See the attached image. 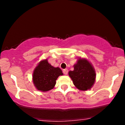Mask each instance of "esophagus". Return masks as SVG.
<instances>
[{
  "label": "esophagus",
  "mask_w": 125,
  "mask_h": 125,
  "mask_svg": "<svg viewBox=\"0 0 125 125\" xmlns=\"http://www.w3.org/2000/svg\"><path fill=\"white\" fill-rule=\"evenodd\" d=\"M63 74L65 75H67L68 73V71L67 69H65V70H63Z\"/></svg>",
  "instance_id": "obj_1"
}]
</instances>
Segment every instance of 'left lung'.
Segmentation results:
<instances>
[{"label": "left lung", "instance_id": "8db88e82", "mask_svg": "<svg viewBox=\"0 0 125 125\" xmlns=\"http://www.w3.org/2000/svg\"><path fill=\"white\" fill-rule=\"evenodd\" d=\"M69 75L77 89L86 91L91 88L95 80V72L91 63L85 59H79L69 71Z\"/></svg>", "mask_w": 125, "mask_h": 125}]
</instances>
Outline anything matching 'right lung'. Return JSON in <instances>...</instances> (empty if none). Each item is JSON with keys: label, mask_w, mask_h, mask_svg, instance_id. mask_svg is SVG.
Listing matches in <instances>:
<instances>
[{"label": "right lung", "mask_w": 125, "mask_h": 125, "mask_svg": "<svg viewBox=\"0 0 125 125\" xmlns=\"http://www.w3.org/2000/svg\"><path fill=\"white\" fill-rule=\"evenodd\" d=\"M62 70L59 67L51 66L47 59L42 60L33 72L32 80L37 90L48 91L55 86L59 75H62Z\"/></svg>", "instance_id": "1"}]
</instances>
